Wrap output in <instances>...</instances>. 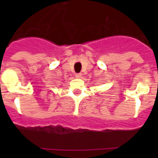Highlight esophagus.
<instances>
[{
	"instance_id": "34e87169",
	"label": "esophagus",
	"mask_w": 158,
	"mask_h": 158,
	"mask_svg": "<svg viewBox=\"0 0 158 158\" xmlns=\"http://www.w3.org/2000/svg\"><path fill=\"white\" fill-rule=\"evenodd\" d=\"M75 76H76L77 78H80V77H81L82 74L81 73H76V74H75Z\"/></svg>"
}]
</instances>
